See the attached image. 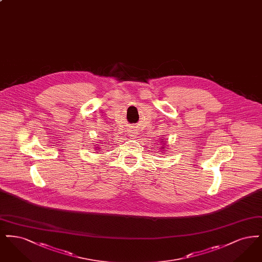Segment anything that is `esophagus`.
Masks as SVG:
<instances>
[{
    "label": "esophagus",
    "instance_id": "obj_1",
    "mask_svg": "<svg viewBox=\"0 0 262 262\" xmlns=\"http://www.w3.org/2000/svg\"><path fill=\"white\" fill-rule=\"evenodd\" d=\"M132 136H133V135H132Z\"/></svg>",
    "mask_w": 262,
    "mask_h": 262
}]
</instances>
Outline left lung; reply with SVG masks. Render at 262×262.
I'll use <instances>...</instances> for the list:
<instances>
[{"label": "left lung", "instance_id": "1", "mask_svg": "<svg viewBox=\"0 0 262 262\" xmlns=\"http://www.w3.org/2000/svg\"><path fill=\"white\" fill-rule=\"evenodd\" d=\"M163 148H164V147H163ZM163 148H162V149H163Z\"/></svg>", "mask_w": 262, "mask_h": 262}]
</instances>
